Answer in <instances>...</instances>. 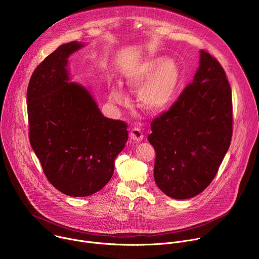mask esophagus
Returning <instances> with one entry per match:
<instances>
[{
	"label": "esophagus",
	"instance_id": "obj_1",
	"mask_svg": "<svg viewBox=\"0 0 259 259\" xmlns=\"http://www.w3.org/2000/svg\"><path fill=\"white\" fill-rule=\"evenodd\" d=\"M129 135H130V137H131L134 141H137V142L143 139V134H142V132L140 131V129L137 128V127L131 128Z\"/></svg>",
	"mask_w": 259,
	"mask_h": 259
}]
</instances>
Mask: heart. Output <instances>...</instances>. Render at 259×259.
I'll list each match as a JSON object with an SVG mask.
<instances>
[{
	"instance_id": "obj_1",
	"label": "heart",
	"mask_w": 259,
	"mask_h": 259,
	"mask_svg": "<svg viewBox=\"0 0 259 259\" xmlns=\"http://www.w3.org/2000/svg\"><path fill=\"white\" fill-rule=\"evenodd\" d=\"M127 84L138 87L139 101L150 113H160L172 100L179 82V70L171 59L153 57L140 61L126 72ZM109 98L116 103H124L125 96L119 87H113Z\"/></svg>"
}]
</instances>
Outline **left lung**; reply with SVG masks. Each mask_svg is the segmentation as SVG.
<instances>
[{
  "label": "left lung",
  "mask_w": 259,
  "mask_h": 259,
  "mask_svg": "<svg viewBox=\"0 0 259 259\" xmlns=\"http://www.w3.org/2000/svg\"><path fill=\"white\" fill-rule=\"evenodd\" d=\"M147 137L156 151L154 177L173 199L193 198L214 179L232 141V90L225 69L201 50L195 78Z\"/></svg>",
  "instance_id": "left-lung-1"
}]
</instances>
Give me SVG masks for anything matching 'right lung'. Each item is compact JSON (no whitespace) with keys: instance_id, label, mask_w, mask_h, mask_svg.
Here are the masks:
<instances>
[{"instance_id":"obj_1","label":"right lung","mask_w":259,"mask_h":259,"mask_svg":"<svg viewBox=\"0 0 259 259\" xmlns=\"http://www.w3.org/2000/svg\"><path fill=\"white\" fill-rule=\"evenodd\" d=\"M81 47L70 42L48 55L26 93L30 145L49 182L70 197L100 191L128 140L125 122L103 117L83 86L68 83L67 58Z\"/></svg>"}]
</instances>
